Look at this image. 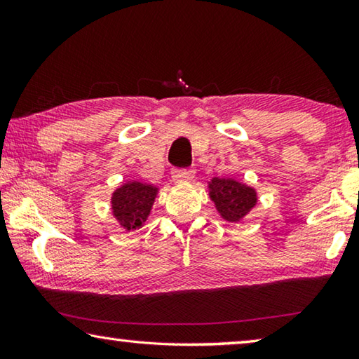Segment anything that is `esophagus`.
<instances>
[{
  "label": "esophagus",
  "instance_id": "obj_1",
  "mask_svg": "<svg viewBox=\"0 0 359 359\" xmlns=\"http://www.w3.org/2000/svg\"><path fill=\"white\" fill-rule=\"evenodd\" d=\"M171 177L175 184H184L193 179V171H188V169H174L171 172Z\"/></svg>",
  "mask_w": 359,
  "mask_h": 359
}]
</instances>
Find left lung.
Instances as JSON below:
<instances>
[{
  "label": "left lung",
  "instance_id": "left-lung-1",
  "mask_svg": "<svg viewBox=\"0 0 359 359\" xmlns=\"http://www.w3.org/2000/svg\"><path fill=\"white\" fill-rule=\"evenodd\" d=\"M208 184L209 196L217 212L229 223L244 220L258 203L257 190L236 179L214 177Z\"/></svg>",
  "mask_w": 359,
  "mask_h": 359
}]
</instances>
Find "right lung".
Returning a JSON list of instances; mask_svg holds the SVG:
<instances>
[{"instance_id":"1","label":"right lung","mask_w":359,"mask_h":359,"mask_svg":"<svg viewBox=\"0 0 359 359\" xmlns=\"http://www.w3.org/2000/svg\"><path fill=\"white\" fill-rule=\"evenodd\" d=\"M160 188L139 180H128L115 188L111 196V209L115 220L125 231L144 226Z\"/></svg>"}]
</instances>
